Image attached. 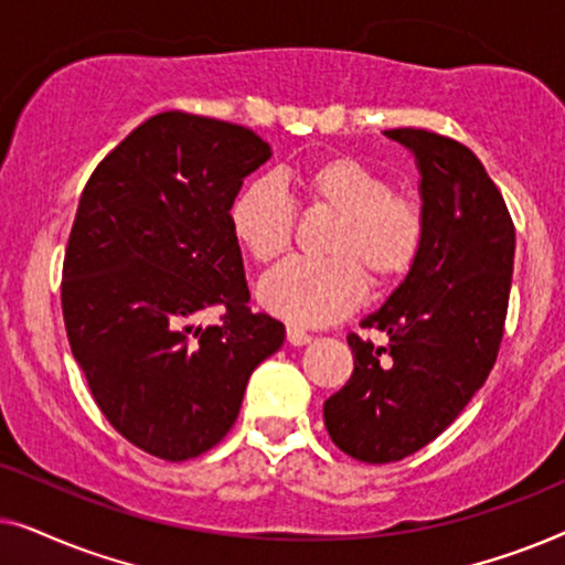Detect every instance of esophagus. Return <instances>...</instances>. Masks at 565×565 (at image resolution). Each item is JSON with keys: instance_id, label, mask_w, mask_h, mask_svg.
Returning <instances> with one entry per match:
<instances>
[{"instance_id": "34e87169", "label": "esophagus", "mask_w": 565, "mask_h": 565, "mask_svg": "<svg viewBox=\"0 0 565 565\" xmlns=\"http://www.w3.org/2000/svg\"><path fill=\"white\" fill-rule=\"evenodd\" d=\"M311 334H308V331H303V329H298V327H288V344H292V347H303V344H308L311 342Z\"/></svg>"}]
</instances>
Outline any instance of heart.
<instances>
[{"label":"heart","mask_w":565,"mask_h":565,"mask_svg":"<svg viewBox=\"0 0 565 565\" xmlns=\"http://www.w3.org/2000/svg\"><path fill=\"white\" fill-rule=\"evenodd\" d=\"M306 203L337 215L327 254L292 259L259 285V300L285 321L321 327L362 303L367 277L391 285L419 259L424 207L408 192L391 190L388 177L354 157H329L298 174ZM231 234L257 265H273L290 249L296 205L275 177H259L238 192L228 211Z\"/></svg>","instance_id":"obj_1"}]
</instances>
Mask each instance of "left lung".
<instances>
[{
	"instance_id": "obj_1",
	"label": "left lung",
	"mask_w": 565,
	"mask_h": 565,
	"mask_svg": "<svg viewBox=\"0 0 565 565\" xmlns=\"http://www.w3.org/2000/svg\"><path fill=\"white\" fill-rule=\"evenodd\" d=\"M385 136L414 153L427 231L404 282L362 319L388 344L347 337L352 377L323 404L339 450L373 466L429 445L486 383L514 269L512 215L476 153L422 128Z\"/></svg>"
}]
</instances>
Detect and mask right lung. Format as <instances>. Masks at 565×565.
I'll return each instance as SVG.
<instances>
[{
    "label": "right lung",
    "mask_w": 565,
    "mask_h": 565,
    "mask_svg": "<svg viewBox=\"0 0 565 565\" xmlns=\"http://www.w3.org/2000/svg\"><path fill=\"white\" fill-rule=\"evenodd\" d=\"M273 157L236 122L159 113L92 172L64 257L61 308L105 419L161 460L198 458L234 427L249 375L285 342L252 313L228 211ZM227 308L218 328L194 319Z\"/></svg>",
    "instance_id": "right-lung-1"
}]
</instances>
